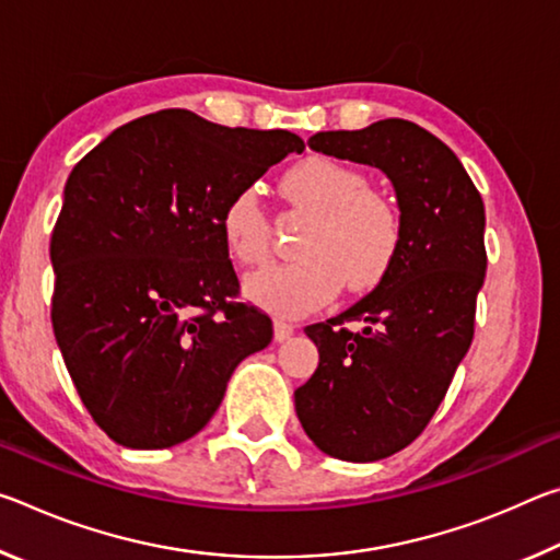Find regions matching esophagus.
I'll use <instances>...</instances> for the list:
<instances>
[{
  "label": "esophagus",
  "mask_w": 560,
  "mask_h": 560,
  "mask_svg": "<svg viewBox=\"0 0 560 560\" xmlns=\"http://www.w3.org/2000/svg\"><path fill=\"white\" fill-rule=\"evenodd\" d=\"M293 336V326L287 324V320H273V338L283 343V340H289Z\"/></svg>",
  "instance_id": "esophagus-1"
}]
</instances>
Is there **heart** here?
I'll list each match as a JSON object with an SVG mask.
<instances>
[{"label": "heart", "instance_id": "1", "mask_svg": "<svg viewBox=\"0 0 560 560\" xmlns=\"http://www.w3.org/2000/svg\"><path fill=\"white\" fill-rule=\"evenodd\" d=\"M289 202L314 214L299 261L246 279V296L277 316H303L348 291H371L400 254L402 222L390 200L368 189L363 173L334 158L311 155L281 175ZM222 236L236 261L257 267L269 257V220L254 189H240L222 212Z\"/></svg>", "mask_w": 560, "mask_h": 560}]
</instances>
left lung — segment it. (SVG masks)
<instances>
[{
	"label": "left lung",
	"mask_w": 560,
	"mask_h": 560,
	"mask_svg": "<svg viewBox=\"0 0 560 560\" xmlns=\"http://www.w3.org/2000/svg\"><path fill=\"white\" fill-rule=\"evenodd\" d=\"M308 148L377 167L400 207L402 246L393 269L340 316L306 326L318 368L293 393L320 452L377 462L428 428L471 346L487 273L485 202L459 158L410 120L316 132Z\"/></svg>",
	"instance_id": "1"
}]
</instances>
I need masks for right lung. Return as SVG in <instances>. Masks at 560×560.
Segmentation results:
<instances>
[{
  "label": "right lung",
  "mask_w": 560,
  "mask_h": 560,
  "mask_svg": "<svg viewBox=\"0 0 560 560\" xmlns=\"http://www.w3.org/2000/svg\"><path fill=\"white\" fill-rule=\"evenodd\" d=\"M289 130L150 113L79 160L51 234V324L83 405L113 442L195 438L234 368L271 343V318L236 303L226 202L301 153Z\"/></svg>",
  "instance_id": "1"
}]
</instances>
